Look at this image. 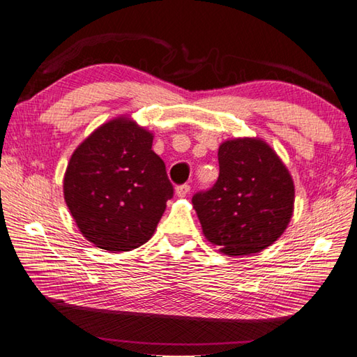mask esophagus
Segmentation results:
<instances>
[{"mask_svg":"<svg viewBox=\"0 0 357 357\" xmlns=\"http://www.w3.org/2000/svg\"><path fill=\"white\" fill-rule=\"evenodd\" d=\"M188 192H190V185L188 184H181L176 187V196H179V198H184Z\"/></svg>","mask_w":357,"mask_h":357,"instance_id":"obj_1","label":"esophagus"}]
</instances>
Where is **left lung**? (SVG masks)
<instances>
[{"label": "left lung", "instance_id": "8db88e82", "mask_svg": "<svg viewBox=\"0 0 357 357\" xmlns=\"http://www.w3.org/2000/svg\"><path fill=\"white\" fill-rule=\"evenodd\" d=\"M219 176L193 195L204 236L224 255L259 253L287 229L294 185L282 161L261 139H233L218 151Z\"/></svg>", "mask_w": 357, "mask_h": 357}]
</instances>
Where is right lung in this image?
Masks as SVG:
<instances>
[{
  "mask_svg": "<svg viewBox=\"0 0 357 357\" xmlns=\"http://www.w3.org/2000/svg\"><path fill=\"white\" fill-rule=\"evenodd\" d=\"M151 142L150 132L118 118L73 151L64 199L82 236L96 247L128 252L156 230L173 185Z\"/></svg>",
  "mask_w": 357,
  "mask_h": 357,
  "instance_id": "add662e5",
  "label": "right lung"
}]
</instances>
